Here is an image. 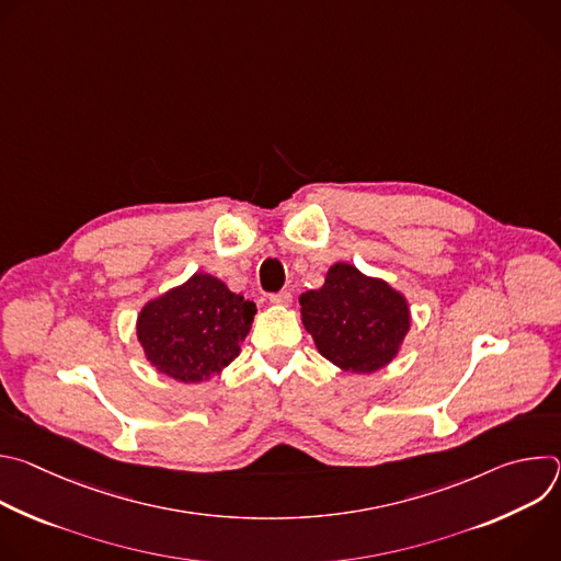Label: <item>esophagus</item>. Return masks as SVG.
Segmentation results:
<instances>
[{
  "mask_svg": "<svg viewBox=\"0 0 561 561\" xmlns=\"http://www.w3.org/2000/svg\"><path fill=\"white\" fill-rule=\"evenodd\" d=\"M290 301H293V295L288 290H279L271 295V304L275 306H290Z\"/></svg>",
  "mask_w": 561,
  "mask_h": 561,
  "instance_id": "1",
  "label": "esophagus"
}]
</instances>
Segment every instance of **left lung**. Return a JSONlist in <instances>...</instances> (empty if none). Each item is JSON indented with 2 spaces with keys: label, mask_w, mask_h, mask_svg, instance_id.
I'll list each match as a JSON object with an SVG mask.
<instances>
[{
  "label": "left lung",
  "mask_w": 561,
  "mask_h": 561,
  "mask_svg": "<svg viewBox=\"0 0 561 561\" xmlns=\"http://www.w3.org/2000/svg\"><path fill=\"white\" fill-rule=\"evenodd\" d=\"M299 304L317 351L351 373L390 364L411 329L407 297L346 262L331 266L324 286L306 290Z\"/></svg>",
  "instance_id": "obj_1"
}]
</instances>
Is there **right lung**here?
Masks as SVG:
<instances>
[{"label":"right lung","instance_id":"obj_1","mask_svg":"<svg viewBox=\"0 0 561 561\" xmlns=\"http://www.w3.org/2000/svg\"><path fill=\"white\" fill-rule=\"evenodd\" d=\"M257 308L208 275L150 299L137 317L146 359L178 381L197 383L221 373L242 351Z\"/></svg>","mask_w":561,"mask_h":561}]
</instances>
